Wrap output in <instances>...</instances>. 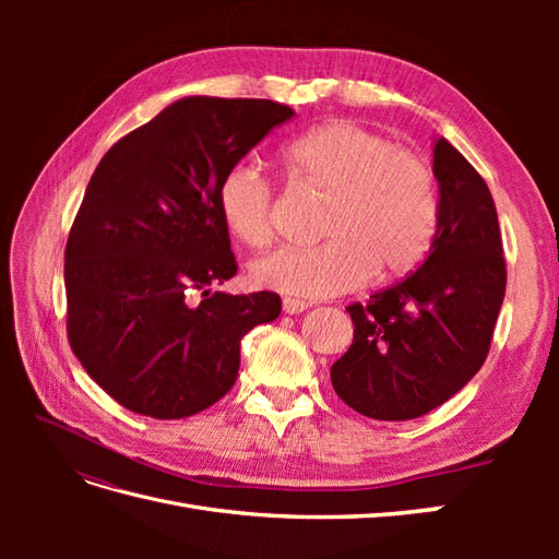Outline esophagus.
<instances>
[{"label": "esophagus", "instance_id": "esophagus-1", "mask_svg": "<svg viewBox=\"0 0 559 559\" xmlns=\"http://www.w3.org/2000/svg\"><path fill=\"white\" fill-rule=\"evenodd\" d=\"M308 308H310V302H306V300H298V298H284L282 300V310L286 314H298V312L308 310Z\"/></svg>", "mask_w": 559, "mask_h": 559}]
</instances>
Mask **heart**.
Segmentation results:
<instances>
[{
	"mask_svg": "<svg viewBox=\"0 0 559 559\" xmlns=\"http://www.w3.org/2000/svg\"><path fill=\"white\" fill-rule=\"evenodd\" d=\"M296 179L329 202L312 247H280L257 259L249 280L259 289L298 298H329L357 289L370 275L394 280L427 257L438 228V186L425 158L384 134L333 121L300 134L284 151ZM226 230L261 247L275 230L277 195L253 163H235L216 189Z\"/></svg>",
	"mask_w": 559,
	"mask_h": 559,
	"instance_id": "heart-1",
	"label": "heart"
}]
</instances>
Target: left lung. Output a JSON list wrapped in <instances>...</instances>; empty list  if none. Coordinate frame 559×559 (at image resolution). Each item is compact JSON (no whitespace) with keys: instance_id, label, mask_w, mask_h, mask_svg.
<instances>
[{"instance_id":"8db88e82","label":"left lung","mask_w":559,"mask_h":559,"mask_svg":"<svg viewBox=\"0 0 559 559\" xmlns=\"http://www.w3.org/2000/svg\"><path fill=\"white\" fill-rule=\"evenodd\" d=\"M438 228L405 280L347 308L349 349L331 366L335 394L357 413L401 421L452 399L487 359L506 294L492 193L448 140L433 146Z\"/></svg>"}]
</instances>
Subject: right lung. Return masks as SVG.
<instances>
[{"label":"right lung","instance_id":"add662e5","mask_svg":"<svg viewBox=\"0 0 559 559\" xmlns=\"http://www.w3.org/2000/svg\"><path fill=\"white\" fill-rule=\"evenodd\" d=\"M292 116L273 99L183 97L95 167L64 249L67 337L123 408H210L238 378L242 337L277 319L275 292H212L238 273L216 189Z\"/></svg>","mask_w":559,"mask_h":559}]
</instances>
